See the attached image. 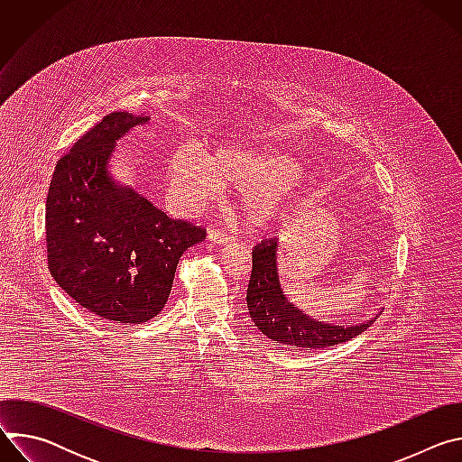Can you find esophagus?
<instances>
[{
    "instance_id": "obj_1",
    "label": "esophagus",
    "mask_w": 462,
    "mask_h": 462,
    "mask_svg": "<svg viewBox=\"0 0 462 462\" xmlns=\"http://www.w3.org/2000/svg\"><path fill=\"white\" fill-rule=\"evenodd\" d=\"M208 239L217 245H230L234 241V237L230 234H226L225 230H219V228H210Z\"/></svg>"
}]
</instances>
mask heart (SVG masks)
Instances as JSON below:
<instances>
[{"instance_id": "1", "label": "heart", "mask_w": 462, "mask_h": 462, "mask_svg": "<svg viewBox=\"0 0 462 462\" xmlns=\"http://www.w3.org/2000/svg\"><path fill=\"white\" fill-rule=\"evenodd\" d=\"M303 166L287 152L250 143H230L210 157L188 146L166 166L170 199L180 212H197L225 191L241 188V212L250 226L278 225L292 208Z\"/></svg>"}]
</instances>
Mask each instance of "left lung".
<instances>
[{
	"mask_svg": "<svg viewBox=\"0 0 462 462\" xmlns=\"http://www.w3.org/2000/svg\"><path fill=\"white\" fill-rule=\"evenodd\" d=\"M280 243L263 241L252 252V276L246 291L250 318L259 331L274 344L292 351H310L344 344L358 335L376 319L344 327L316 321L294 307L283 292L280 282Z\"/></svg>",
	"mask_w": 462,
	"mask_h": 462,
	"instance_id": "8db88e82",
	"label": "left lung"
}]
</instances>
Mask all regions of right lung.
<instances>
[{"label": "right lung", "instance_id": "add662e5", "mask_svg": "<svg viewBox=\"0 0 462 462\" xmlns=\"http://www.w3.org/2000/svg\"><path fill=\"white\" fill-rule=\"evenodd\" d=\"M148 120L104 116L58 161L45 205L51 276L79 305L122 325L164 309L182 252L207 236L109 175L116 141Z\"/></svg>", "mask_w": 462, "mask_h": 462}]
</instances>
